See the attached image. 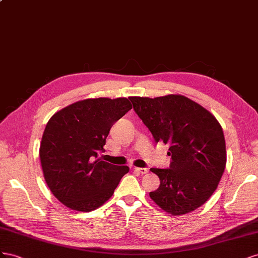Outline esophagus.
<instances>
[{
    "label": "esophagus",
    "instance_id": "34e87169",
    "mask_svg": "<svg viewBox=\"0 0 258 258\" xmlns=\"http://www.w3.org/2000/svg\"><path fill=\"white\" fill-rule=\"evenodd\" d=\"M134 171H135L136 173L142 174V175H144V174H147V173L149 172L148 168H145V167H135V168H134Z\"/></svg>",
    "mask_w": 258,
    "mask_h": 258
}]
</instances>
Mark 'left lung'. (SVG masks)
<instances>
[{
    "instance_id": "obj_1",
    "label": "left lung",
    "mask_w": 258,
    "mask_h": 258,
    "mask_svg": "<svg viewBox=\"0 0 258 258\" xmlns=\"http://www.w3.org/2000/svg\"><path fill=\"white\" fill-rule=\"evenodd\" d=\"M135 112L157 143L170 145V168H151L160 186L149 194L173 216L200 208L214 194L224 174L225 136L216 117L182 95L130 97Z\"/></svg>"
}]
</instances>
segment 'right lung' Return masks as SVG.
I'll return each instance as SVG.
<instances>
[{"label":"right lung","instance_id":"add662e5","mask_svg":"<svg viewBox=\"0 0 258 258\" xmlns=\"http://www.w3.org/2000/svg\"><path fill=\"white\" fill-rule=\"evenodd\" d=\"M131 109L125 97L87 98L48 120L40 145L41 165L51 194L64 207L79 212L98 209L128 173V166L97 157L104 151L110 128Z\"/></svg>","mask_w":258,"mask_h":258}]
</instances>
